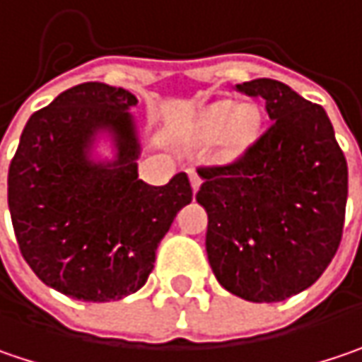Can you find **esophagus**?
I'll use <instances>...</instances> for the list:
<instances>
[{"label":"esophagus","mask_w":362,"mask_h":362,"mask_svg":"<svg viewBox=\"0 0 362 362\" xmlns=\"http://www.w3.org/2000/svg\"><path fill=\"white\" fill-rule=\"evenodd\" d=\"M188 176H190V184H192V190H194V192H199V188H201V184H202L201 176H199V174H197L194 170H188Z\"/></svg>","instance_id":"esophagus-1"}]
</instances>
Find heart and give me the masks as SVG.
<instances>
[{
  "label": "heart",
  "instance_id": "obj_1",
  "mask_svg": "<svg viewBox=\"0 0 362 362\" xmlns=\"http://www.w3.org/2000/svg\"><path fill=\"white\" fill-rule=\"evenodd\" d=\"M262 129V112L254 104L238 106L231 100L213 102L202 110L197 122V137L201 143L219 141L223 160H240L256 143Z\"/></svg>",
  "mask_w": 362,
  "mask_h": 362
}]
</instances>
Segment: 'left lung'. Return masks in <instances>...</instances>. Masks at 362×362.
Returning a JSON list of instances; mask_svg holds the SVG:
<instances>
[{
	"instance_id": "obj_1",
	"label": "left lung",
	"mask_w": 362,
	"mask_h": 362,
	"mask_svg": "<svg viewBox=\"0 0 362 362\" xmlns=\"http://www.w3.org/2000/svg\"><path fill=\"white\" fill-rule=\"evenodd\" d=\"M238 90L264 100L272 127L233 165L199 172L204 245L221 287L252 303H276L311 287L332 262L349 168L322 106L268 77Z\"/></svg>"
}]
</instances>
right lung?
<instances>
[{
	"mask_svg": "<svg viewBox=\"0 0 362 362\" xmlns=\"http://www.w3.org/2000/svg\"><path fill=\"white\" fill-rule=\"evenodd\" d=\"M137 98L88 81L28 118L8 172L13 233L34 274L79 301L137 293L182 206L188 176L165 186L139 178ZM106 148V152H102Z\"/></svg>",
	"mask_w": 362,
	"mask_h": 362,
	"instance_id": "right-lung-1",
	"label": "right lung"
}]
</instances>
